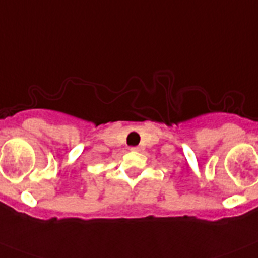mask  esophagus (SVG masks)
Returning a JSON list of instances; mask_svg holds the SVG:
<instances>
[{
    "instance_id": "1",
    "label": "esophagus",
    "mask_w": 258,
    "mask_h": 258,
    "mask_svg": "<svg viewBox=\"0 0 258 258\" xmlns=\"http://www.w3.org/2000/svg\"><path fill=\"white\" fill-rule=\"evenodd\" d=\"M130 151L139 152V151H140V148H139V147H131V148H130Z\"/></svg>"
}]
</instances>
